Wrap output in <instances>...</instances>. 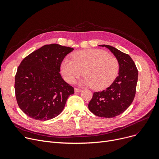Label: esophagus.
<instances>
[{
    "label": "esophagus",
    "instance_id": "obj_1",
    "mask_svg": "<svg viewBox=\"0 0 159 159\" xmlns=\"http://www.w3.org/2000/svg\"><path fill=\"white\" fill-rule=\"evenodd\" d=\"M81 91H82L81 89H79V88H75V93H79V92H80Z\"/></svg>",
    "mask_w": 159,
    "mask_h": 159
}]
</instances>
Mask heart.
Segmentation results:
<instances>
[{
    "label": "heart",
    "mask_w": 159,
    "mask_h": 159,
    "mask_svg": "<svg viewBox=\"0 0 159 159\" xmlns=\"http://www.w3.org/2000/svg\"><path fill=\"white\" fill-rule=\"evenodd\" d=\"M72 61L66 60L61 66L65 80L73 83L84 71L82 83L95 90L109 87L119 73V64L115 57L102 49L81 50L72 54Z\"/></svg>",
    "instance_id": "obj_1"
}]
</instances>
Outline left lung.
Returning <instances> with one entry per match:
<instances>
[{"label": "left lung", "instance_id": "1", "mask_svg": "<svg viewBox=\"0 0 159 159\" xmlns=\"http://www.w3.org/2000/svg\"><path fill=\"white\" fill-rule=\"evenodd\" d=\"M109 49L117 58L119 75L110 87L93 93L88 104L90 111L100 117L112 118L126 111L134 99L138 70L130 56L109 45H99Z\"/></svg>", "mask_w": 159, "mask_h": 159}]
</instances>
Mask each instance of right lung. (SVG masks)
<instances>
[{"label": "right lung", "instance_id": "add662e5", "mask_svg": "<svg viewBox=\"0 0 159 159\" xmlns=\"http://www.w3.org/2000/svg\"><path fill=\"white\" fill-rule=\"evenodd\" d=\"M73 48L57 44H47L25 57L15 79L16 102L30 118L47 120L63 110L74 88L59 72L64 57Z\"/></svg>", "mask_w": 159, "mask_h": 159}]
</instances>
